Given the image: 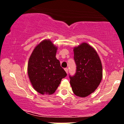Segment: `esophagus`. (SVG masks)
Masks as SVG:
<instances>
[{
  "instance_id": "34e87169",
  "label": "esophagus",
  "mask_w": 124,
  "mask_h": 124,
  "mask_svg": "<svg viewBox=\"0 0 124 124\" xmlns=\"http://www.w3.org/2000/svg\"><path fill=\"white\" fill-rule=\"evenodd\" d=\"M65 72H66V73H68V68H65Z\"/></svg>"
}]
</instances>
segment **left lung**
<instances>
[{"label": "left lung", "mask_w": 124, "mask_h": 124, "mask_svg": "<svg viewBox=\"0 0 124 124\" xmlns=\"http://www.w3.org/2000/svg\"><path fill=\"white\" fill-rule=\"evenodd\" d=\"M73 51L76 70L75 75H69L70 83L75 95L86 97L94 92L101 81V62L95 49L87 43L75 47Z\"/></svg>", "instance_id": "8db88e82"}]
</instances>
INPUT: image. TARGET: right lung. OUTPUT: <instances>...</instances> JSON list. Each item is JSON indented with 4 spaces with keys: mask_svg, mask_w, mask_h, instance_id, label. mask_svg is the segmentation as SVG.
Instances as JSON below:
<instances>
[{
    "mask_svg": "<svg viewBox=\"0 0 124 124\" xmlns=\"http://www.w3.org/2000/svg\"><path fill=\"white\" fill-rule=\"evenodd\" d=\"M57 48L49 40L40 42L31 54L28 63V75L37 92L41 94H52L61 80L67 76L56 58Z\"/></svg>",
    "mask_w": 124,
    "mask_h": 124,
    "instance_id": "add662e5",
    "label": "right lung"
}]
</instances>
